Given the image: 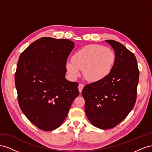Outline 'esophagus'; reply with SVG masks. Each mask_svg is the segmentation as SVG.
Returning a JSON list of instances; mask_svg holds the SVG:
<instances>
[{
	"label": "esophagus",
	"instance_id": "obj_1",
	"mask_svg": "<svg viewBox=\"0 0 152 152\" xmlns=\"http://www.w3.org/2000/svg\"><path fill=\"white\" fill-rule=\"evenodd\" d=\"M84 87V86L83 84H79V87H79V90L80 93H82V89H83Z\"/></svg>",
	"mask_w": 152,
	"mask_h": 152
}]
</instances>
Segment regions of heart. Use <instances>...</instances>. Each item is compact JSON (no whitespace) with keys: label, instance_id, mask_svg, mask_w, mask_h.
<instances>
[{"label":"heart","instance_id":"1","mask_svg":"<svg viewBox=\"0 0 152 152\" xmlns=\"http://www.w3.org/2000/svg\"><path fill=\"white\" fill-rule=\"evenodd\" d=\"M72 61H67L68 74L75 79L80 74L89 82L100 81L108 76L115 61V55L108 48L99 45H88L73 55Z\"/></svg>","mask_w":152,"mask_h":152}]
</instances>
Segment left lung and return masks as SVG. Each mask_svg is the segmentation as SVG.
I'll list each match as a JSON object with an SVG mask.
<instances>
[{"mask_svg":"<svg viewBox=\"0 0 152 152\" xmlns=\"http://www.w3.org/2000/svg\"><path fill=\"white\" fill-rule=\"evenodd\" d=\"M105 41L115 55L112 70L104 79L86 85L82 92L87 118L102 129L115 127L130 113L136 102L139 81L134 54L115 40Z\"/></svg>","mask_w":152,"mask_h":152,"instance_id":"left-lung-1","label":"left lung"}]
</instances>
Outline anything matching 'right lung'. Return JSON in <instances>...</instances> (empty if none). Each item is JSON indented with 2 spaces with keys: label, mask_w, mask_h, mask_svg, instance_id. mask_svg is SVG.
<instances>
[{
  "label": "right lung",
  "mask_w": 152,
  "mask_h": 152,
  "mask_svg": "<svg viewBox=\"0 0 152 152\" xmlns=\"http://www.w3.org/2000/svg\"><path fill=\"white\" fill-rule=\"evenodd\" d=\"M74 45L68 39L42 37L19 58L15 73L18 103L40 129L49 131L60 126L79 96V84L65 78L66 60Z\"/></svg>",
  "instance_id": "1"
}]
</instances>
